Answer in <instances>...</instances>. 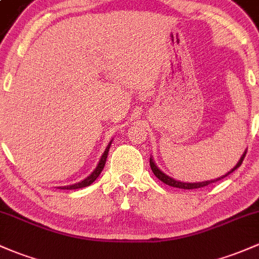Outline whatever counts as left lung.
I'll return each mask as SVG.
<instances>
[{
  "label": "left lung",
  "mask_w": 259,
  "mask_h": 259,
  "mask_svg": "<svg viewBox=\"0 0 259 259\" xmlns=\"http://www.w3.org/2000/svg\"><path fill=\"white\" fill-rule=\"evenodd\" d=\"M246 153H247V151L243 153V155H242V157H241L240 162L236 164L235 168L231 169V170L226 175H224V177H221V178H218V179H215V180H207V182H201V183H182V182H178V180H175V179H173V178H170V177H168V175L164 174L163 171L160 170V169L158 168L157 165H155L154 162H153L152 158H151V159H149V164H151V168H152L153 174H154L155 177H157L158 179L160 180V182H163L164 184H166V185H169V186H174V188H179V189H197V188H204V186L211 184V183H215V182H218V180H221L222 178L227 177V175L232 173V171H235L236 169H237L238 166L241 165L242 162H243L244 157H246Z\"/></svg>",
  "instance_id": "obj_1"
}]
</instances>
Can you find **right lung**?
I'll return each instance as SVG.
<instances>
[{
	"mask_svg": "<svg viewBox=\"0 0 259 259\" xmlns=\"http://www.w3.org/2000/svg\"><path fill=\"white\" fill-rule=\"evenodd\" d=\"M111 143H112V141H111L110 143H108V146L106 147V149H105L104 154H102L101 159H100V162H99V164H97L96 169H95V170L93 171V173H91L90 175H89V177L86 178V179L82 180V182H80V183H76V184H74V185L63 186L62 189H66V190H74V189L86 188V186H89V185H90V184H93V183L95 182V180H96V178L99 177L100 174H101L102 169H104V166H105V163H106V159H107L108 149H110V146H111Z\"/></svg>",
	"mask_w": 259,
	"mask_h": 259,
	"instance_id": "1",
	"label": "right lung"
}]
</instances>
